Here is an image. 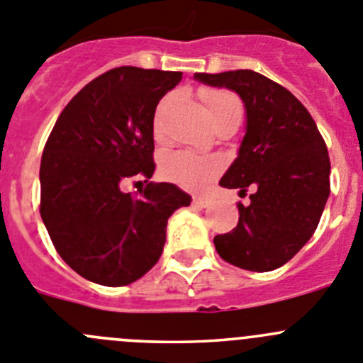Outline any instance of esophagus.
<instances>
[{
	"instance_id": "1",
	"label": "esophagus",
	"mask_w": 363,
	"mask_h": 363,
	"mask_svg": "<svg viewBox=\"0 0 363 363\" xmlns=\"http://www.w3.org/2000/svg\"><path fill=\"white\" fill-rule=\"evenodd\" d=\"M194 205L199 206V208H206V206H210V199H206V198H194Z\"/></svg>"
}]
</instances>
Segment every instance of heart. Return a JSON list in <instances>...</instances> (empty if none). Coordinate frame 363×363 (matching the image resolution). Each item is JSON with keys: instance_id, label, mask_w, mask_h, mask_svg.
<instances>
[{"instance_id": "1", "label": "heart", "mask_w": 363, "mask_h": 363, "mask_svg": "<svg viewBox=\"0 0 363 363\" xmlns=\"http://www.w3.org/2000/svg\"><path fill=\"white\" fill-rule=\"evenodd\" d=\"M205 103L208 116L213 124L226 117H239L240 119V101L235 94L228 91H206ZM165 103H162L155 119V128L160 130L162 112H164ZM162 174L171 182L184 185L189 189H199L208 184L213 176L219 174L223 169V162L217 157H201V155L189 153V151H178L162 162Z\"/></svg>"}]
</instances>
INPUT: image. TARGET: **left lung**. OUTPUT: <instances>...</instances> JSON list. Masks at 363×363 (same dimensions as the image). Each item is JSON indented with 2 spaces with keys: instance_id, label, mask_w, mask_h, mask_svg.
<instances>
[{
  "instance_id": "1",
  "label": "left lung",
  "mask_w": 363,
  "mask_h": 363,
  "mask_svg": "<svg viewBox=\"0 0 363 363\" xmlns=\"http://www.w3.org/2000/svg\"><path fill=\"white\" fill-rule=\"evenodd\" d=\"M194 80L237 92L246 110V133L219 185L253 187L239 203V223L213 237L223 260L255 272L287 264L313 235L330 196V157L315 121L287 89L250 69Z\"/></svg>"
}]
</instances>
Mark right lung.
I'll list each match as a JSON object with an SVG mask.
<instances>
[{
	"instance_id": "obj_1",
	"label": "right lung",
	"mask_w": 363,
	"mask_h": 363,
	"mask_svg": "<svg viewBox=\"0 0 363 363\" xmlns=\"http://www.w3.org/2000/svg\"><path fill=\"white\" fill-rule=\"evenodd\" d=\"M182 72L116 67L85 85L55 123L40 160V217L62 260L89 281L121 287L160 258L167 219L191 196L172 184L123 192L155 172L153 119ZM146 179V182H147Z\"/></svg>"
}]
</instances>
